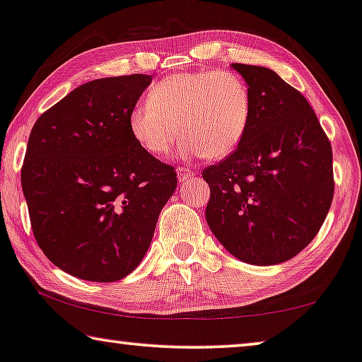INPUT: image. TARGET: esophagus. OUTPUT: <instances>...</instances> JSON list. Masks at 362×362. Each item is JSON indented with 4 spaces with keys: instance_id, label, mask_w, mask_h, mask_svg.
Returning <instances> with one entry per match:
<instances>
[{
    "instance_id": "34e87169",
    "label": "esophagus",
    "mask_w": 362,
    "mask_h": 362,
    "mask_svg": "<svg viewBox=\"0 0 362 362\" xmlns=\"http://www.w3.org/2000/svg\"><path fill=\"white\" fill-rule=\"evenodd\" d=\"M177 177H179V182H187L195 177V172L188 169V167H179L177 169Z\"/></svg>"
}]
</instances>
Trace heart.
<instances>
[{
    "mask_svg": "<svg viewBox=\"0 0 362 362\" xmlns=\"http://www.w3.org/2000/svg\"><path fill=\"white\" fill-rule=\"evenodd\" d=\"M252 117V97L245 81L234 71L175 73L156 83L148 102L128 113L134 141L160 158L183 139V151L223 159L239 148Z\"/></svg>",
    "mask_w": 362,
    "mask_h": 362,
    "instance_id": "heart-1",
    "label": "heart"
}]
</instances>
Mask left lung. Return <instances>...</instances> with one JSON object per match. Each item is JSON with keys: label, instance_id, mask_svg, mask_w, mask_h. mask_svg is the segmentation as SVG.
<instances>
[{"label": "left lung", "instance_id": "8db88e82", "mask_svg": "<svg viewBox=\"0 0 362 362\" xmlns=\"http://www.w3.org/2000/svg\"><path fill=\"white\" fill-rule=\"evenodd\" d=\"M249 86L252 117L234 153L203 170L206 221L224 249L252 265L298 255L332 206V144L298 89L273 69L233 63Z\"/></svg>", "mask_w": 362, "mask_h": 362}]
</instances>
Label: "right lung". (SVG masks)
<instances>
[{"instance_id":"obj_1","label":"right lung","mask_w":362,"mask_h":362,"mask_svg":"<svg viewBox=\"0 0 362 362\" xmlns=\"http://www.w3.org/2000/svg\"><path fill=\"white\" fill-rule=\"evenodd\" d=\"M151 81H89L30 132L21 183L34 237L53 265L86 281H118L141 263L177 188L174 167L139 148L128 128Z\"/></svg>"}]
</instances>
